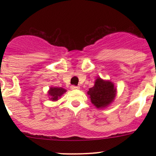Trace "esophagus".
Masks as SVG:
<instances>
[{
  "instance_id": "34e87169",
  "label": "esophagus",
  "mask_w": 156,
  "mask_h": 156,
  "mask_svg": "<svg viewBox=\"0 0 156 156\" xmlns=\"http://www.w3.org/2000/svg\"><path fill=\"white\" fill-rule=\"evenodd\" d=\"M71 89H72V90H77V89H79V87H78V86L72 85V87H71Z\"/></svg>"
}]
</instances>
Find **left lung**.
Instances as JSON below:
<instances>
[{
    "label": "left lung",
    "instance_id": "left-lung-1",
    "mask_svg": "<svg viewBox=\"0 0 156 156\" xmlns=\"http://www.w3.org/2000/svg\"><path fill=\"white\" fill-rule=\"evenodd\" d=\"M92 104L98 108H103L112 103L116 96V88L110 81L98 78L93 87L87 91Z\"/></svg>",
    "mask_w": 156,
    "mask_h": 156
}]
</instances>
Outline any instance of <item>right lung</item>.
I'll list each match as a JSON object with an SVG mask.
<instances>
[{
  "instance_id": "add662e5",
  "label": "right lung",
  "mask_w": 156,
  "mask_h": 156,
  "mask_svg": "<svg viewBox=\"0 0 156 156\" xmlns=\"http://www.w3.org/2000/svg\"><path fill=\"white\" fill-rule=\"evenodd\" d=\"M66 92V90L64 88L51 87L48 90V95L50 97L49 98L52 101H56Z\"/></svg>"
}]
</instances>
